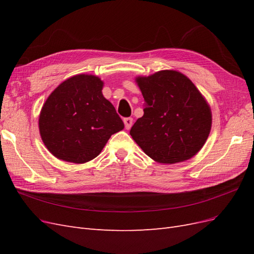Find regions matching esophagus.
Masks as SVG:
<instances>
[{"label": "esophagus", "mask_w": 254, "mask_h": 254, "mask_svg": "<svg viewBox=\"0 0 254 254\" xmlns=\"http://www.w3.org/2000/svg\"><path fill=\"white\" fill-rule=\"evenodd\" d=\"M132 123H133V120L131 118H126L124 119V124H125V128L127 130H129L130 128H131L132 126Z\"/></svg>", "instance_id": "obj_1"}]
</instances>
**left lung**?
Instances as JSON below:
<instances>
[{
    "instance_id": "obj_1",
    "label": "left lung",
    "mask_w": 254,
    "mask_h": 254,
    "mask_svg": "<svg viewBox=\"0 0 254 254\" xmlns=\"http://www.w3.org/2000/svg\"><path fill=\"white\" fill-rule=\"evenodd\" d=\"M145 101L144 115L130 135L153 161L184 162L197 155L210 134V105L191 80L176 70L136 76Z\"/></svg>"
}]
</instances>
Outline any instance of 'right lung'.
<instances>
[{"label": "right lung", "instance_id": "add662e5", "mask_svg": "<svg viewBox=\"0 0 254 254\" xmlns=\"http://www.w3.org/2000/svg\"><path fill=\"white\" fill-rule=\"evenodd\" d=\"M96 75L65 79L43 104L39 131L45 147L65 162L82 164L102 152L110 136L124 129L113 105L103 95Z\"/></svg>", "mask_w": 254, "mask_h": 254}]
</instances>
